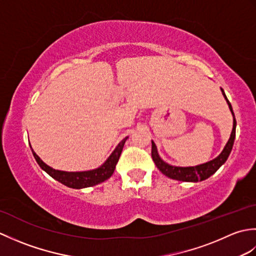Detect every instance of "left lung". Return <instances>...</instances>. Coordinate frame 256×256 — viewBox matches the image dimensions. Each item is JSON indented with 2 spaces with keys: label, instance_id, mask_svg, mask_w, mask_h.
Segmentation results:
<instances>
[{
  "label": "left lung",
  "instance_id": "8db88e82",
  "mask_svg": "<svg viewBox=\"0 0 256 256\" xmlns=\"http://www.w3.org/2000/svg\"><path fill=\"white\" fill-rule=\"evenodd\" d=\"M221 92L224 94V99L229 106L230 111L232 113L233 116V128H232V132L230 135V138L228 140V142L224 146V148L222 150L221 153L216 157V158L206 162H204V164H200L197 166H187V167H182V166H175V165H170L168 162H164L158 154V150H157V148L155 143L152 140V158H153L156 167L164 174L165 176L170 177L172 179H175V180H180V182H202L204 179L209 178L211 175L219 170V168L224 164L226 162L228 157H229L232 148H233V143H234L236 140V116L234 113H233L231 103L228 100V98L224 94V89L221 88Z\"/></svg>",
  "mask_w": 256,
  "mask_h": 256
}]
</instances>
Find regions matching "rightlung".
<instances>
[{"instance_id":"add662e5","label":"right lung","mask_w":256,"mask_h":256,"mask_svg":"<svg viewBox=\"0 0 256 256\" xmlns=\"http://www.w3.org/2000/svg\"><path fill=\"white\" fill-rule=\"evenodd\" d=\"M128 138V136L123 138L121 142L118 144L116 148H114V150L111 153V155L108 157V160L103 162L100 167L94 168V170H84V172H64V170H54L52 167L48 166L40 160V157L35 153L34 150L32 148V146L30 148H32V153L34 155L35 160L37 162V164L40 165L42 170H45L50 177L56 179L57 182H62V184H64V186H67L69 188L82 189V188L96 186L98 184H101L113 175L114 170H116V166L120 158V155L122 153L123 146L125 142H126Z\"/></svg>"}]
</instances>
